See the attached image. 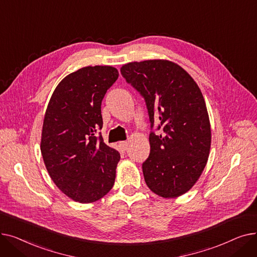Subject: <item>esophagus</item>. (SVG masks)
I'll use <instances>...</instances> for the list:
<instances>
[{"instance_id": "obj_1", "label": "esophagus", "mask_w": 257, "mask_h": 257, "mask_svg": "<svg viewBox=\"0 0 257 257\" xmlns=\"http://www.w3.org/2000/svg\"><path fill=\"white\" fill-rule=\"evenodd\" d=\"M119 147H120L121 151L125 152V151H127V149H128V143H127V142H120V143H119Z\"/></svg>"}]
</instances>
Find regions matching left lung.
<instances>
[{
    "label": "left lung",
    "instance_id": "8db88e82",
    "mask_svg": "<svg viewBox=\"0 0 257 257\" xmlns=\"http://www.w3.org/2000/svg\"><path fill=\"white\" fill-rule=\"evenodd\" d=\"M120 73L144 98L149 114L150 155L143 164L148 187L163 198L185 194L201 176L210 150V123L199 86L169 60L129 62ZM155 122L159 134L153 130Z\"/></svg>",
    "mask_w": 257,
    "mask_h": 257
}]
</instances>
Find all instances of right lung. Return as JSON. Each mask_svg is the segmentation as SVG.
Wrapping results in <instances>:
<instances>
[{
    "instance_id": "right-lung-1",
    "label": "right lung",
    "mask_w": 257,
    "mask_h": 257,
    "mask_svg": "<svg viewBox=\"0 0 257 257\" xmlns=\"http://www.w3.org/2000/svg\"><path fill=\"white\" fill-rule=\"evenodd\" d=\"M117 77L112 66L82 67L61 80L47 107L40 143L46 168L59 190L80 203L101 199L114 184L120 156L99 130L102 100Z\"/></svg>"
}]
</instances>
